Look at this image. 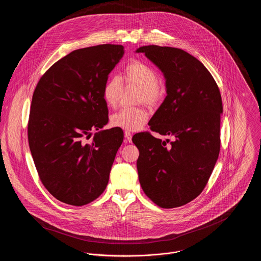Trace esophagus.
Segmentation results:
<instances>
[{"mask_svg": "<svg viewBox=\"0 0 261 261\" xmlns=\"http://www.w3.org/2000/svg\"><path fill=\"white\" fill-rule=\"evenodd\" d=\"M124 137H125V139L127 140V142H132V139H133V135H132V133H129V132H124Z\"/></svg>", "mask_w": 261, "mask_h": 261, "instance_id": "esophagus-1", "label": "esophagus"}]
</instances>
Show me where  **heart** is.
I'll use <instances>...</instances> for the list:
<instances>
[{
	"instance_id": "obj_1",
	"label": "heart",
	"mask_w": 261,
	"mask_h": 261,
	"mask_svg": "<svg viewBox=\"0 0 261 261\" xmlns=\"http://www.w3.org/2000/svg\"><path fill=\"white\" fill-rule=\"evenodd\" d=\"M158 72L144 61L130 60L123 68L122 79L127 84L140 87L139 100L149 107H154L161 102L164 96V87L159 81ZM122 88V81L119 77H110L103 84L102 97L110 108H115L118 102ZM149 119V112L144 108H124L112 114V126L126 132L141 129Z\"/></svg>"
}]
</instances>
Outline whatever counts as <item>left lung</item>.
<instances>
[{"label":"left lung","instance_id":"obj_1","mask_svg":"<svg viewBox=\"0 0 261 261\" xmlns=\"http://www.w3.org/2000/svg\"><path fill=\"white\" fill-rule=\"evenodd\" d=\"M137 52L145 53L166 77L167 96L149 128L173 137L171 142L149 132L134 136L140 151L139 180L159 207H181L202 193L217 162L223 112L220 90L208 69L182 49L149 45Z\"/></svg>","mask_w":261,"mask_h":261}]
</instances>
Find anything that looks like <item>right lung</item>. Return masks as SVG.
I'll list each match as a JSON object with an SVG mask.
<instances>
[{
    "label": "right lung",
    "mask_w": 261,
    "mask_h": 261,
    "mask_svg": "<svg viewBox=\"0 0 261 261\" xmlns=\"http://www.w3.org/2000/svg\"><path fill=\"white\" fill-rule=\"evenodd\" d=\"M122 45L74 50L40 78L28 120V142L39 178L57 200L83 206L108 186L121 128L94 135L109 121L102 87L123 56Z\"/></svg>",
    "instance_id": "right-lung-1"
}]
</instances>
